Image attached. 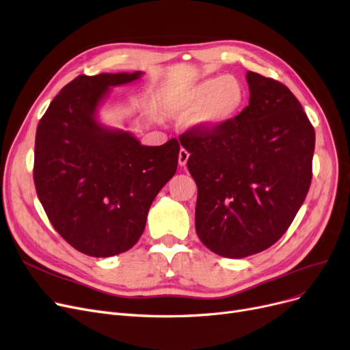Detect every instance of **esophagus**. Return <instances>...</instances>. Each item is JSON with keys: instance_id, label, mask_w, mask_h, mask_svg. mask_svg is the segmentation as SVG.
<instances>
[{"instance_id": "1", "label": "esophagus", "mask_w": 350, "mask_h": 350, "mask_svg": "<svg viewBox=\"0 0 350 350\" xmlns=\"http://www.w3.org/2000/svg\"><path fill=\"white\" fill-rule=\"evenodd\" d=\"M189 156H190V154H189L187 150H185V148L180 150V153H178V164H180L181 167H185V165L187 164Z\"/></svg>"}]
</instances>
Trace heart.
Listing matches in <instances>:
<instances>
[{"mask_svg": "<svg viewBox=\"0 0 350 350\" xmlns=\"http://www.w3.org/2000/svg\"><path fill=\"white\" fill-rule=\"evenodd\" d=\"M245 104V85L232 75H215L178 90L169 109L177 117L193 116L197 129L217 131L234 121Z\"/></svg>", "mask_w": 350, "mask_h": 350, "instance_id": "1", "label": "heart"}]
</instances>
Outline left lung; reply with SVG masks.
<instances>
[{
	"mask_svg": "<svg viewBox=\"0 0 350 350\" xmlns=\"http://www.w3.org/2000/svg\"><path fill=\"white\" fill-rule=\"evenodd\" d=\"M249 105L217 131L180 135L197 185L196 232L219 256L241 259L284 234L312 181L314 130L282 83L247 71Z\"/></svg>",
	"mask_w": 350,
	"mask_h": 350,
	"instance_id": "left-lung-1",
	"label": "left lung"
}]
</instances>
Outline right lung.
<instances>
[{
    "label": "right lung",
    "instance_id": "right-lung-1",
    "mask_svg": "<svg viewBox=\"0 0 350 350\" xmlns=\"http://www.w3.org/2000/svg\"><path fill=\"white\" fill-rule=\"evenodd\" d=\"M142 71L79 75L49 105L36 133L34 183L47 217L68 245L87 256L131 249L148 208L176 170L180 144L143 146L129 131L98 123L110 87Z\"/></svg>",
    "mask_w": 350,
    "mask_h": 350
}]
</instances>
